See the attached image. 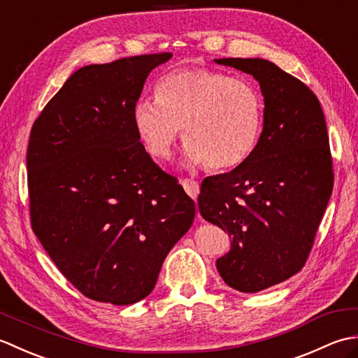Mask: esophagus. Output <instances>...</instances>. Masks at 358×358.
<instances>
[{
  "label": "esophagus",
  "mask_w": 358,
  "mask_h": 358,
  "mask_svg": "<svg viewBox=\"0 0 358 358\" xmlns=\"http://www.w3.org/2000/svg\"><path fill=\"white\" fill-rule=\"evenodd\" d=\"M181 185H183V187H185V191L187 192V195L191 196V199L196 200V196H199V192H200L199 183H196V181L192 180V178H186V180L181 181Z\"/></svg>",
  "instance_id": "obj_1"
}]
</instances>
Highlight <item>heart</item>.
I'll return each mask as SVG.
<instances>
[{"label":"heart","instance_id":"obj_1","mask_svg":"<svg viewBox=\"0 0 358 358\" xmlns=\"http://www.w3.org/2000/svg\"><path fill=\"white\" fill-rule=\"evenodd\" d=\"M157 100L134 104L136 134L152 155L171 158L183 134L189 166H238L252 154L263 124V101L254 85L210 69H177L157 83Z\"/></svg>","mask_w":358,"mask_h":358}]
</instances>
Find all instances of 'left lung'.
<instances>
[{
    "mask_svg": "<svg viewBox=\"0 0 358 358\" xmlns=\"http://www.w3.org/2000/svg\"><path fill=\"white\" fill-rule=\"evenodd\" d=\"M214 62L258 81L263 131L245 162L203 180L199 209L231 238L217 260L224 283L260 292L306 263L334 185L328 129L313 90L268 59Z\"/></svg>",
    "mask_w": 358,
    "mask_h": 358,
    "instance_id": "left-lung-1",
    "label": "left lung"
}]
</instances>
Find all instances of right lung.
Here are the masks:
<instances>
[{"instance_id":"1","label":"right lung","mask_w":358,"mask_h":358,"mask_svg":"<svg viewBox=\"0 0 358 358\" xmlns=\"http://www.w3.org/2000/svg\"><path fill=\"white\" fill-rule=\"evenodd\" d=\"M171 58L80 67L30 132L34 232L63 275L95 301L146 299L194 222L195 203L152 162L132 121L148 75Z\"/></svg>"}]
</instances>
